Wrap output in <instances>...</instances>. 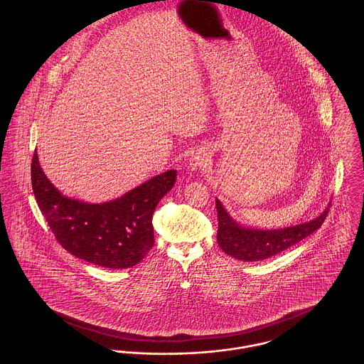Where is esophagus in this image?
Wrapping results in <instances>:
<instances>
[{"label": "esophagus", "mask_w": 364, "mask_h": 364, "mask_svg": "<svg viewBox=\"0 0 364 364\" xmlns=\"http://www.w3.org/2000/svg\"><path fill=\"white\" fill-rule=\"evenodd\" d=\"M188 165H190L191 171H198V169H202L208 165V158L202 153V151H195L192 153L190 161H188Z\"/></svg>", "instance_id": "1"}]
</instances>
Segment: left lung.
Wrapping results in <instances>:
<instances>
[{"instance_id": "left-lung-1", "label": "left lung", "mask_w": 364, "mask_h": 364, "mask_svg": "<svg viewBox=\"0 0 364 364\" xmlns=\"http://www.w3.org/2000/svg\"><path fill=\"white\" fill-rule=\"evenodd\" d=\"M215 206L218 213L217 242L221 250L236 259L258 262L277 255L319 229L329 213L330 203L312 221L272 230L242 228L232 220L218 199H215Z\"/></svg>"}]
</instances>
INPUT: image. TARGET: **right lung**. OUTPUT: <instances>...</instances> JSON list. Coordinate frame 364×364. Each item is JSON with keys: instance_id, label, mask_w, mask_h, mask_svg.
<instances>
[{"instance_id": "add662e5", "label": "right lung", "mask_w": 364, "mask_h": 364, "mask_svg": "<svg viewBox=\"0 0 364 364\" xmlns=\"http://www.w3.org/2000/svg\"><path fill=\"white\" fill-rule=\"evenodd\" d=\"M176 176L174 169L158 174L98 205L64 196L43 173L36 150L31 164L35 199L57 242L76 258L106 269L132 267L153 248V214Z\"/></svg>"}]
</instances>
